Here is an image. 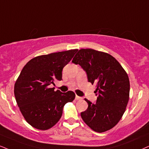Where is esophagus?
Instances as JSON below:
<instances>
[{
    "mask_svg": "<svg viewBox=\"0 0 149 149\" xmlns=\"http://www.w3.org/2000/svg\"><path fill=\"white\" fill-rule=\"evenodd\" d=\"M76 99L77 100H81L82 98L80 96H78V95H76Z\"/></svg>",
    "mask_w": 149,
    "mask_h": 149,
    "instance_id": "34e87169",
    "label": "esophagus"
}]
</instances>
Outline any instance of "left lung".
I'll use <instances>...</instances> for the list:
<instances>
[{
	"label": "left lung",
	"instance_id": "left-lung-1",
	"mask_svg": "<svg viewBox=\"0 0 149 149\" xmlns=\"http://www.w3.org/2000/svg\"><path fill=\"white\" fill-rule=\"evenodd\" d=\"M72 63L86 71L88 81L95 84V104L87 99L88 108L81 113L83 121L95 132L114 127L125 112L129 100V76L117 60L107 53L81 49Z\"/></svg>",
	"mask_w": 149,
	"mask_h": 149
}]
</instances>
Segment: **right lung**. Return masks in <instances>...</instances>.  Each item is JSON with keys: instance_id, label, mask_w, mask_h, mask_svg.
<instances>
[{"instance_id": "1", "label": "right lung", "mask_w": 149, "mask_h": 149, "mask_svg": "<svg viewBox=\"0 0 149 149\" xmlns=\"http://www.w3.org/2000/svg\"><path fill=\"white\" fill-rule=\"evenodd\" d=\"M78 49L36 56L24 65L14 84V95L24 118L31 127L45 131L61 119L63 107L75 99L73 91L50 88L62 80V71Z\"/></svg>"}]
</instances>
